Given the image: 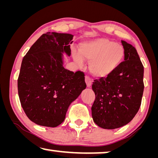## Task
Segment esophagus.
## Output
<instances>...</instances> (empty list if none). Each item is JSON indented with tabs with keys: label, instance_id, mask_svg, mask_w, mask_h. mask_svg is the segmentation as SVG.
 <instances>
[{
	"label": "esophagus",
	"instance_id": "esophagus-1",
	"mask_svg": "<svg viewBox=\"0 0 158 158\" xmlns=\"http://www.w3.org/2000/svg\"><path fill=\"white\" fill-rule=\"evenodd\" d=\"M85 81H86V86L88 87H90L92 84L93 79L91 78H90L89 76H86V77H85Z\"/></svg>",
	"mask_w": 158,
	"mask_h": 158
}]
</instances>
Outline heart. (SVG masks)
Wrapping results in <instances>:
<instances>
[{
  "label": "heart",
  "mask_w": 158,
  "mask_h": 158,
  "mask_svg": "<svg viewBox=\"0 0 158 158\" xmlns=\"http://www.w3.org/2000/svg\"><path fill=\"white\" fill-rule=\"evenodd\" d=\"M74 60L82 64L84 58L89 60V69L98 77H106L118 67L124 57L122 45L107 39H97L82 42L79 52L72 50Z\"/></svg>",
  "instance_id": "1"
}]
</instances>
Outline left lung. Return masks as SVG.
<instances>
[{
	"label": "left lung",
	"mask_w": 158,
	"mask_h": 158,
	"mask_svg": "<svg viewBox=\"0 0 158 158\" xmlns=\"http://www.w3.org/2000/svg\"><path fill=\"white\" fill-rule=\"evenodd\" d=\"M124 61L107 77L95 79L96 98L91 107L94 122L106 129L123 127L133 119L141 104L143 66L135 48L122 41Z\"/></svg>",
	"instance_id": "8db88e82"
}]
</instances>
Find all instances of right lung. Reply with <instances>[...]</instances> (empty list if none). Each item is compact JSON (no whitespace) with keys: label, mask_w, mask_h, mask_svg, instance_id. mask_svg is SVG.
I'll return each instance as SVG.
<instances>
[{"label":"right lung","mask_w":158,"mask_h":158,"mask_svg":"<svg viewBox=\"0 0 158 158\" xmlns=\"http://www.w3.org/2000/svg\"><path fill=\"white\" fill-rule=\"evenodd\" d=\"M73 35L44 34L22 60L17 79L21 106L27 117L40 126L62 123L67 109L86 89L84 73L63 67L62 53L71 55Z\"/></svg>","instance_id":"right-lung-1"}]
</instances>
